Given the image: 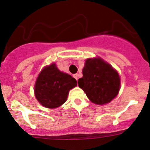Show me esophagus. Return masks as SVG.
Listing matches in <instances>:
<instances>
[{
	"instance_id": "34e87169",
	"label": "esophagus",
	"mask_w": 150,
	"mask_h": 150,
	"mask_svg": "<svg viewBox=\"0 0 150 150\" xmlns=\"http://www.w3.org/2000/svg\"><path fill=\"white\" fill-rule=\"evenodd\" d=\"M73 77L75 79V80H77V79H78V76H77V74H74Z\"/></svg>"
}]
</instances>
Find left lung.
Instances as JSON below:
<instances>
[{
  "mask_svg": "<svg viewBox=\"0 0 150 150\" xmlns=\"http://www.w3.org/2000/svg\"><path fill=\"white\" fill-rule=\"evenodd\" d=\"M82 74L78 86L93 103L107 104L118 94L120 75L110 64L100 58L86 59Z\"/></svg>",
  "mask_w": 150,
  "mask_h": 150,
  "instance_id": "8db88e82",
  "label": "left lung"
}]
</instances>
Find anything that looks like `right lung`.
<instances>
[{
    "label": "right lung",
    "mask_w": 150,
    "mask_h": 150,
    "mask_svg": "<svg viewBox=\"0 0 150 150\" xmlns=\"http://www.w3.org/2000/svg\"><path fill=\"white\" fill-rule=\"evenodd\" d=\"M77 86V81L68 73L52 64L42 70L36 80L35 98L44 107L56 108L66 101L70 89Z\"/></svg>",
    "instance_id": "add662e5"
}]
</instances>
